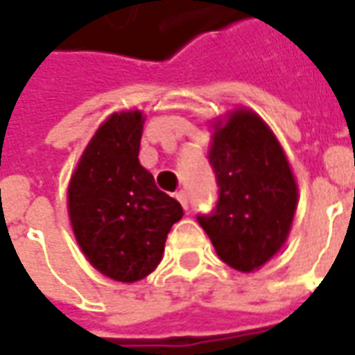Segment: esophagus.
<instances>
[{
  "mask_svg": "<svg viewBox=\"0 0 355 355\" xmlns=\"http://www.w3.org/2000/svg\"><path fill=\"white\" fill-rule=\"evenodd\" d=\"M175 198H178V200L182 202V206L185 208V210L189 208V200H187V193H185V191H180V193H175Z\"/></svg>",
  "mask_w": 355,
  "mask_h": 355,
  "instance_id": "1",
  "label": "esophagus"
}]
</instances>
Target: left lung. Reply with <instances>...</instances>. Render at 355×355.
<instances>
[{"label":"left lung","instance_id":"8db88e82","mask_svg":"<svg viewBox=\"0 0 355 355\" xmlns=\"http://www.w3.org/2000/svg\"><path fill=\"white\" fill-rule=\"evenodd\" d=\"M212 139L208 158L218 200L197 222L223 262L248 273L285 243L298 200L296 182L275 135L250 110H235L225 125H216Z\"/></svg>","mask_w":355,"mask_h":355}]
</instances>
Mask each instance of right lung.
Returning <instances> with one entry per match:
<instances>
[{
    "mask_svg": "<svg viewBox=\"0 0 355 355\" xmlns=\"http://www.w3.org/2000/svg\"><path fill=\"white\" fill-rule=\"evenodd\" d=\"M141 112L105 122L80 158L69 185V214L82 252L103 275L133 283L162 260L164 243L183 216L139 164Z\"/></svg>",
    "mask_w": 355,
    "mask_h": 355,
    "instance_id": "obj_1",
    "label": "right lung"
}]
</instances>
